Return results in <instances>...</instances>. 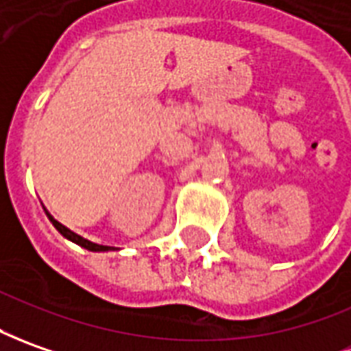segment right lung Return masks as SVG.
Listing matches in <instances>:
<instances>
[{
  "mask_svg": "<svg viewBox=\"0 0 351 351\" xmlns=\"http://www.w3.org/2000/svg\"><path fill=\"white\" fill-rule=\"evenodd\" d=\"M45 210V208H43ZM45 214H47V217H49V221L55 226V229L59 231L60 235L64 237V239H69V241H72V243H76V245H80L82 248H86V250H89V252H110V250H116V246H105V245H97V243H91V241H88V239H84V237H80L78 233H74V231H70L69 227H64L60 221H57L55 217L51 216L49 212L45 210Z\"/></svg>",
  "mask_w": 351,
  "mask_h": 351,
  "instance_id": "add662e5",
  "label": "right lung"
}]
</instances>
